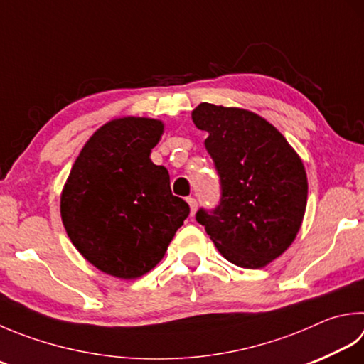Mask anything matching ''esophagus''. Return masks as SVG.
<instances>
[{
	"label": "esophagus",
	"instance_id": "esophagus-1",
	"mask_svg": "<svg viewBox=\"0 0 364 364\" xmlns=\"http://www.w3.org/2000/svg\"><path fill=\"white\" fill-rule=\"evenodd\" d=\"M188 204H190V214L193 215L195 212H196V209H198V201L195 200V198H188Z\"/></svg>",
	"mask_w": 364,
	"mask_h": 364
}]
</instances>
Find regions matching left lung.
<instances>
[{
    "label": "left lung",
    "mask_w": 364,
    "mask_h": 364,
    "mask_svg": "<svg viewBox=\"0 0 364 364\" xmlns=\"http://www.w3.org/2000/svg\"><path fill=\"white\" fill-rule=\"evenodd\" d=\"M220 179V201L196 222L232 264L257 269L296 237L307 177L296 152L271 123L245 109L201 102L191 114Z\"/></svg>",
    "instance_id": "1"
}]
</instances>
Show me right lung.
<instances>
[{"label":"right lung","mask_w":364,"mask_h":364,"mask_svg":"<svg viewBox=\"0 0 364 364\" xmlns=\"http://www.w3.org/2000/svg\"><path fill=\"white\" fill-rule=\"evenodd\" d=\"M163 134L152 119L106 123L82 149L61 195V220L82 255L102 272L136 279L163 258L190 214L169 173L150 160Z\"/></svg>","instance_id":"obj_1"}]
</instances>
